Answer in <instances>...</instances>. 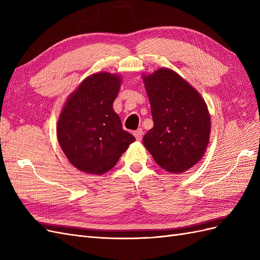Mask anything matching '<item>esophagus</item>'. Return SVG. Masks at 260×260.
I'll list each match as a JSON object with an SVG mask.
<instances>
[{"label": "esophagus", "instance_id": "obj_1", "mask_svg": "<svg viewBox=\"0 0 260 260\" xmlns=\"http://www.w3.org/2000/svg\"><path fill=\"white\" fill-rule=\"evenodd\" d=\"M133 136L136 137V139L138 141H141V140H142V137H143V130L142 129H138L137 131L133 132Z\"/></svg>", "mask_w": 260, "mask_h": 260}]
</instances>
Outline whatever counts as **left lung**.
<instances>
[{
	"label": "left lung",
	"mask_w": 260,
	"mask_h": 260,
	"mask_svg": "<svg viewBox=\"0 0 260 260\" xmlns=\"http://www.w3.org/2000/svg\"><path fill=\"white\" fill-rule=\"evenodd\" d=\"M154 127L143 144L157 165L180 174L198 164L206 152L210 116L201 94L168 68L143 76Z\"/></svg>",
	"instance_id": "8db88e82"
}]
</instances>
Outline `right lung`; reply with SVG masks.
Listing matches in <instances>:
<instances>
[{"mask_svg": "<svg viewBox=\"0 0 260 260\" xmlns=\"http://www.w3.org/2000/svg\"><path fill=\"white\" fill-rule=\"evenodd\" d=\"M121 77L89 76L70 94L57 122V140L70 164L91 175H103L117 164L136 139L122 129L113 103Z\"/></svg>", "mask_w": 260, "mask_h": 260, "instance_id": "right-lung-1", "label": "right lung"}]
</instances>
